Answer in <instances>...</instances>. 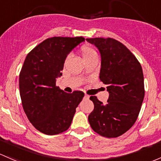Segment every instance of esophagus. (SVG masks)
Here are the masks:
<instances>
[{
	"label": "esophagus",
	"instance_id": "obj_1",
	"mask_svg": "<svg viewBox=\"0 0 161 161\" xmlns=\"http://www.w3.org/2000/svg\"><path fill=\"white\" fill-rule=\"evenodd\" d=\"M84 98H85V99H89V95H85V96H84Z\"/></svg>",
	"mask_w": 161,
	"mask_h": 161
}]
</instances>
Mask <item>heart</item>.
<instances>
[{
  "mask_svg": "<svg viewBox=\"0 0 161 161\" xmlns=\"http://www.w3.org/2000/svg\"><path fill=\"white\" fill-rule=\"evenodd\" d=\"M80 52L82 55L84 61H87L89 59H91L95 57H97V54H96V50L94 49L92 47L89 46V45H83L81 47ZM68 57V58H69Z\"/></svg>",
  "mask_w": 161,
  "mask_h": 161,
  "instance_id": "heart-1",
  "label": "heart"
}]
</instances>
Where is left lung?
<instances>
[{
	"mask_svg": "<svg viewBox=\"0 0 161 161\" xmlns=\"http://www.w3.org/2000/svg\"><path fill=\"white\" fill-rule=\"evenodd\" d=\"M101 55L99 79L109 92L106 104L90 96L94 109L89 122L96 133L107 138L121 136L133 126L144 98V82L140 63L119 41L111 38H86Z\"/></svg>",
	"mask_w": 161,
	"mask_h": 161,
	"instance_id": "8db88e82",
	"label": "left lung"
}]
</instances>
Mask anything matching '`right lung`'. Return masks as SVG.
Returning a JSON list of instances; mask_svg holds the SVG:
<instances>
[{
    "label": "right lung",
    "mask_w": 161,
    "mask_h": 161,
    "mask_svg": "<svg viewBox=\"0 0 161 161\" xmlns=\"http://www.w3.org/2000/svg\"><path fill=\"white\" fill-rule=\"evenodd\" d=\"M84 41L82 37L47 38L25 58L19 75L20 96L27 117L41 133L58 134L72 123L84 92H65L56 86V79L62 75L67 55Z\"/></svg>",
    "instance_id": "obj_1"
}]
</instances>
